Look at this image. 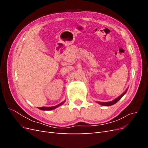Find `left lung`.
I'll return each mask as SVG.
<instances>
[{"label":"left lung","instance_id":"obj_1","mask_svg":"<svg viewBox=\"0 0 148 148\" xmlns=\"http://www.w3.org/2000/svg\"><path fill=\"white\" fill-rule=\"evenodd\" d=\"M128 90V88L126 89V91H125L123 94H122L120 96H119L118 97L116 98V99H115L114 100L112 101H110V102H97L98 104H99L100 105H102V106H112V105H114L115 104V103H117L121 98H122L125 94H126L127 91Z\"/></svg>","mask_w":148,"mask_h":148}]
</instances>
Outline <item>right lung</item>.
Listing matches in <instances>:
<instances>
[{"mask_svg":"<svg viewBox=\"0 0 148 148\" xmlns=\"http://www.w3.org/2000/svg\"><path fill=\"white\" fill-rule=\"evenodd\" d=\"M65 102V101H64V102H62L61 103H60L59 104H58L56 106H52V107H38V109L40 110H51L53 109H55L57 107H59L60 106H62V104H64V103Z\"/></svg>","mask_w":148,"mask_h":148,"instance_id":"obj_1","label":"right lung"}]
</instances>
